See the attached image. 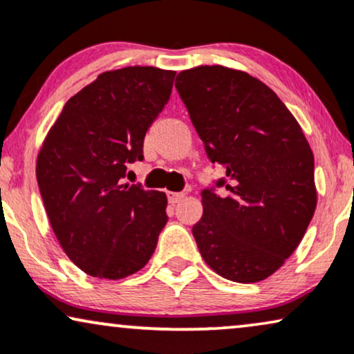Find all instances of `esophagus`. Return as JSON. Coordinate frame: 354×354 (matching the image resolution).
I'll return each mask as SVG.
<instances>
[{
	"label": "esophagus",
	"mask_w": 354,
	"mask_h": 354,
	"mask_svg": "<svg viewBox=\"0 0 354 354\" xmlns=\"http://www.w3.org/2000/svg\"><path fill=\"white\" fill-rule=\"evenodd\" d=\"M183 196H185V194H180V192H167L169 203H172V205L180 203V201L183 200Z\"/></svg>",
	"instance_id": "34e87169"
}]
</instances>
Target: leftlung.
Returning <instances> with one entry per match:
<instances>
[{
	"label": "left lung",
	"instance_id": "left-lung-1",
	"mask_svg": "<svg viewBox=\"0 0 354 354\" xmlns=\"http://www.w3.org/2000/svg\"><path fill=\"white\" fill-rule=\"evenodd\" d=\"M176 87L227 195L201 192L192 232L206 265L236 283L273 274L304 237L315 206L314 154L277 94L221 65L178 73Z\"/></svg>",
	"mask_w": 354,
	"mask_h": 354
}]
</instances>
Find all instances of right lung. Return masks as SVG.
<instances>
[{
    "instance_id": "right-lung-1",
    "label": "right lung",
    "mask_w": 354,
    "mask_h": 354,
    "mask_svg": "<svg viewBox=\"0 0 354 354\" xmlns=\"http://www.w3.org/2000/svg\"><path fill=\"white\" fill-rule=\"evenodd\" d=\"M176 71L100 73L68 100L37 156V182L59 245L82 272L122 279L148 263L167 223L164 192L123 185Z\"/></svg>"
}]
</instances>
